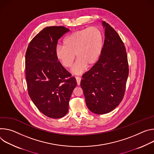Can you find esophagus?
Instances as JSON below:
<instances>
[{"mask_svg":"<svg viewBox=\"0 0 154 154\" xmlns=\"http://www.w3.org/2000/svg\"><path fill=\"white\" fill-rule=\"evenodd\" d=\"M76 79L77 84L78 85V86H79L80 83H81V78L79 76H77V77H76Z\"/></svg>","mask_w":154,"mask_h":154,"instance_id":"esophagus-1","label":"esophagus"}]
</instances>
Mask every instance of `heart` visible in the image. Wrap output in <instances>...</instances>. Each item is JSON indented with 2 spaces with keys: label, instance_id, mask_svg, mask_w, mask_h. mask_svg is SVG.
Returning <instances> with one entry per match:
<instances>
[{
  "label": "heart",
  "instance_id": "1",
  "mask_svg": "<svg viewBox=\"0 0 154 154\" xmlns=\"http://www.w3.org/2000/svg\"><path fill=\"white\" fill-rule=\"evenodd\" d=\"M103 46V33L99 28L92 26L76 30L66 36L63 41V46L56 49V56L60 63L66 68H71L78 59L73 72L81 74L91 67L98 60Z\"/></svg>",
  "mask_w": 154,
  "mask_h": 154
}]
</instances>
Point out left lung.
<instances>
[{
    "mask_svg": "<svg viewBox=\"0 0 154 154\" xmlns=\"http://www.w3.org/2000/svg\"><path fill=\"white\" fill-rule=\"evenodd\" d=\"M102 24L105 38L100 56L81 81L88 108L98 114L109 112L120 104L129 72L124 42L109 24Z\"/></svg>",
    "mask_w": 154,
    "mask_h": 154,
    "instance_id": "1",
    "label": "left lung"
}]
</instances>
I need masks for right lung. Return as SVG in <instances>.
Segmentation results:
<instances>
[{"label": "right lung", "instance_id": "right-lung-1", "mask_svg": "<svg viewBox=\"0 0 154 154\" xmlns=\"http://www.w3.org/2000/svg\"><path fill=\"white\" fill-rule=\"evenodd\" d=\"M70 30L63 26L44 28L29 43L26 57V79L33 103L44 115L65 116L77 83L56 56L58 40Z\"/></svg>", "mask_w": 154, "mask_h": 154}]
</instances>
